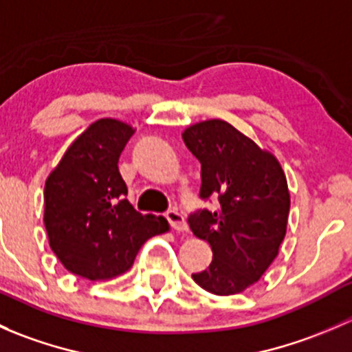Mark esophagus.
<instances>
[{"label": "esophagus", "instance_id": "34e87169", "mask_svg": "<svg viewBox=\"0 0 352 352\" xmlns=\"http://www.w3.org/2000/svg\"><path fill=\"white\" fill-rule=\"evenodd\" d=\"M165 216H166V219H168V223H170V225H172V228L175 230V232H179V233H187V232H189V226H187L186 218H184V216L180 214V212L168 211Z\"/></svg>", "mask_w": 352, "mask_h": 352}]
</instances>
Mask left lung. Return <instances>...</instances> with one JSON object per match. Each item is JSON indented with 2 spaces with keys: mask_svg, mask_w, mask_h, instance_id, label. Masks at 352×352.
Listing matches in <instances>:
<instances>
[{
  "mask_svg": "<svg viewBox=\"0 0 352 352\" xmlns=\"http://www.w3.org/2000/svg\"><path fill=\"white\" fill-rule=\"evenodd\" d=\"M201 163V197H218L214 211L189 218L197 239L212 248V262L192 274L202 289L218 296L242 293L262 278L286 236L289 189L281 163L221 119L192 124L182 133Z\"/></svg>",
  "mask_w": 352,
  "mask_h": 352,
  "instance_id": "1",
  "label": "left lung"
}]
</instances>
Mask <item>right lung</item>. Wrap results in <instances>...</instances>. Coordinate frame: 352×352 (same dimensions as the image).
Masks as SVG:
<instances>
[{
	"instance_id": "obj_1",
	"label": "right lung",
	"mask_w": 352,
	"mask_h": 352,
	"mask_svg": "<svg viewBox=\"0 0 352 352\" xmlns=\"http://www.w3.org/2000/svg\"><path fill=\"white\" fill-rule=\"evenodd\" d=\"M134 131L122 120H97L71 143L45 180L49 245L71 274L88 281L127 272L144 242L170 230L163 216L141 214L126 199L117 163Z\"/></svg>"
}]
</instances>
